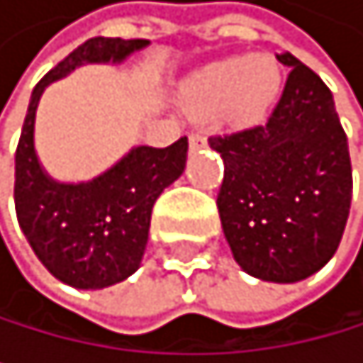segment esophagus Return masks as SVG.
Instances as JSON below:
<instances>
[{
	"instance_id": "1",
	"label": "esophagus",
	"mask_w": 363,
	"mask_h": 363,
	"mask_svg": "<svg viewBox=\"0 0 363 363\" xmlns=\"http://www.w3.org/2000/svg\"><path fill=\"white\" fill-rule=\"evenodd\" d=\"M189 145H191V150L195 152V150H200V147L206 145V138H204L202 134H189Z\"/></svg>"
}]
</instances>
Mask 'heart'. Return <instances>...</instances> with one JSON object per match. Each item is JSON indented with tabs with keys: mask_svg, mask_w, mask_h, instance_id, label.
I'll return each instance as SVG.
<instances>
[{
	"mask_svg": "<svg viewBox=\"0 0 363 363\" xmlns=\"http://www.w3.org/2000/svg\"><path fill=\"white\" fill-rule=\"evenodd\" d=\"M281 90V70L273 56H225L200 67L184 88L195 111H216L225 122H252L268 113Z\"/></svg>",
	"mask_w": 363,
	"mask_h": 363,
	"instance_id": "heart-1",
	"label": "heart"
}]
</instances>
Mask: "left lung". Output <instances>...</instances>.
Segmentation results:
<instances>
[{
    "label": "left lung",
    "instance_id": "obj_1",
    "mask_svg": "<svg viewBox=\"0 0 363 363\" xmlns=\"http://www.w3.org/2000/svg\"><path fill=\"white\" fill-rule=\"evenodd\" d=\"M264 125L211 136L225 177L218 213L236 264L275 284L307 279L334 257L352 200L348 138L323 79L293 54Z\"/></svg>",
    "mask_w": 363,
    "mask_h": 363
}]
</instances>
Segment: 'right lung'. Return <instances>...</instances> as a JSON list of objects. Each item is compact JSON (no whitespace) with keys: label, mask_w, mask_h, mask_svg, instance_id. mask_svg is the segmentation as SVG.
<instances>
[{"label":"right lung","mask_w":363,"mask_h":363,"mask_svg":"<svg viewBox=\"0 0 363 363\" xmlns=\"http://www.w3.org/2000/svg\"><path fill=\"white\" fill-rule=\"evenodd\" d=\"M150 40L90 38L65 56L33 88L15 152V211L31 250L50 273L74 289H106L140 268L152 206L177 182L189 140L170 147H131L88 182H58L35 152V111L47 86L82 65H120Z\"/></svg>","instance_id":"obj_1"}]
</instances>
